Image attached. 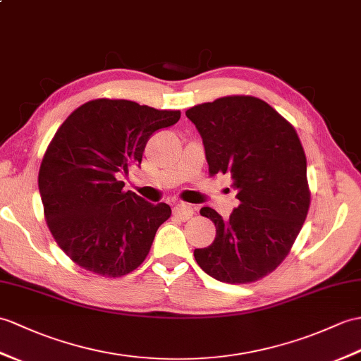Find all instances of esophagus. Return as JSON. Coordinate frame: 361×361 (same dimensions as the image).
<instances>
[{
    "label": "esophagus",
    "instance_id": "1",
    "mask_svg": "<svg viewBox=\"0 0 361 361\" xmlns=\"http://www.w3.org/2000/svg\"><path fill=\"white\" fill-rule=\"evenodd\" d=\"M173 215L180 220H189L192 215H194V207L186 203H178L173 206Z\"/></svg>",
    "mask_w": 361,
    "mask_h": 361
}]
</instances>
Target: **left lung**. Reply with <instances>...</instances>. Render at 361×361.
I'll use <instances>...</instances> for the list:
<instances>
[{"mask_svg": "<svg viewBox=\"0 0 361 361\" xmlns=\"http://www.w3.org/2000/svg\"><path fill=\"white\" fill-rule=\"evenodd\" d=\"M209 172L229 173L240 206L228 220L211 207L216 235L195 249L198 266L223 283H250L279 266L294 245L311 203L306 155L292 124L263 99L233 95L190 107Z\"/></svg>", "mask_w": 361, "mask_h": 361, "instance_id": "8db88e82", "label": "left lung"}]
</instances>
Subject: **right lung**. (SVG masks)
Instances as JSON below:
<instances>
[{
    "label": "right lung",
    "mask_w": 361,
    "mask_h": 361,
    "mask_svg": "<svg viewBox=\"0 0 361 361\" xmlns=\"http://www.w3.org/2000/svg\"><path fill=\"white\" fill-rule=\"evenodd\" d=\"M128 99H94L56 130L38 173L50 232L72 262L103 276H121L145 262L169 204L124 192L129 169L141 164L154 132L180 120Z\"/></svg>",
    "instance_id": "add662e5"
}]
</instances>
